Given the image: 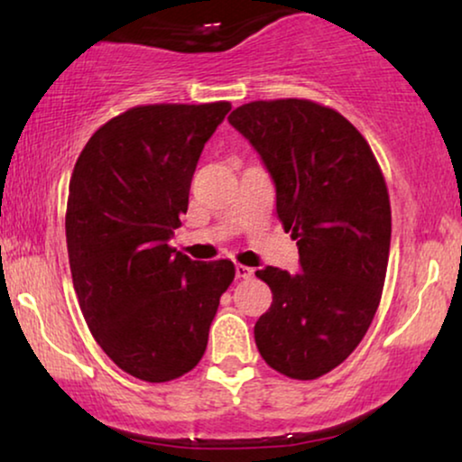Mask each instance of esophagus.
Returning a JSON list of instances; mask_svg holds the SVG:
<instances>
[{
  "label": "esophagus",
  "instance_id": "1",
  "mask_svg": "<svg viewBox=\"0 0 462 462\" xmlns=\"http://www.w3.org/2000/svg\"><path fill=\"white\" fill-rule=\"evenodd\" d=\"M236 275H237V280H250L252 275H254V269H250V267H245V264H236Z\"/></svg>",
  "mask_w": 462,
  "mask_h": 462
}]
</instances>
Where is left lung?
Returning <instances> with one entry per match:
<instances>
[{"mask_svg": "<svg viewBox=\"0 0 462 462\" xmlns=\"http://www.w3.org/2000/svg\"><path fill=\"white\" fill-rule=\"evenodd\" d=\"M229 124L273 176L277 218L300 271H256L273 292L254 326L271 368L296 381L328 374L356 351L383 296L391 245L387 182L349 119L307 98L254 100Z\"/></svg>", "mask_w": 462, "mask_h": 462, "instance_id": "8db88e82", "label": "left lung"}]
</instances>
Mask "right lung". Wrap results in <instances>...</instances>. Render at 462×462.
Masks as SVG:
<instances>
[{"label":"right lung","instance_id":"obj_1","mask_svg":"<svg viewBox=\"0 0 462 462\" xmlns=\"http://www.w3.org/2000/svg\"><path fill=\"white\" fill-rule=\"evenodd\" d=\"M229 109L226 100L132 106L75 162L65 217L75 294L100 349L141 381H174L199 364L236 277L231 261H191L168 244L201 149Z\"/></svg>","mask_w":462,"mask_h":462}]
</instances>
